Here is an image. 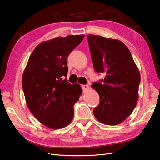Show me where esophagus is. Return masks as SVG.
<instances>
[{
	"label": "esophagus",
	"mask_w": 160,
	"mask_h": 160,
	"mask_svg": "<svg viewBox=\"0 0 160 160\" xmlns=\"http://www.w3.org/2000/svg\"><path fill=\"white\" fill-rule=\"evenodd\" d=\"M81 87H82V89L83 90H88L89 89L88 85H82V86H81Z\"/></svg>",
	"instance_id": "esophagus-1"
}]
</instances>
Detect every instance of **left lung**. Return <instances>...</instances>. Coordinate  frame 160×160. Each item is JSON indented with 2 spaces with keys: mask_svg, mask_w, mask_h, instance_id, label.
<instances>
[{
  "mask_svg": "<svg viewBox=\"0 0 160 160\" xmlns=\"http://www.w3.org/2000/svg\"><path fill=\"white\" fill-rule=\"evenodd\" d=\"M96 72L106 74L91 86L100 102L94 108L96 118L108 125L120 124L130 116L138 99L141 76L128 48L121 41L88 35Z\"/></svg>",
  "mask_w": 160,
  "mask_h": 160,
  "instance_id": "8db88e82",
  "label": "left lung"
}]
</instances>
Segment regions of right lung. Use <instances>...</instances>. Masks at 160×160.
Returning <instances> with one entry per match:
<instances>
[{
	"label": "right lung",
	"mask_w": 160,
	"mask_h": 160,
	"mask_svg": "<svg viewBox=\"0 0 160 160\" xmlns=\"http://www.w3.org/2000/svg\"><path fill=\"white\" fill-rule=\"evenodd\" d=\"M72 35L44 41L33 50L22 76L26 102L32 115L51 129L65 128L74 117L73 106L82 90L67 79L69 54L83 40Z\"/></svg>",
	"instance_id": "add662e5"
}]
</instances>
